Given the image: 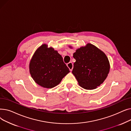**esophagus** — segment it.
<instances>
[{
	"mask_svg": "<svg viewBox=\"0 0 131 131\" xmlns=\"http://www.w3.org/2000/svg\"><path fill=\"white\" fill-rule=\"evenodd\" d=\"M67 66L68 67V68H69V69H70V70L71 71H72V70H73V63H72V62H70V63H68L67 64Z\"/></svg>",
	"mask_w": 131,
	"mask_h": 131,
	"instance_id": "esophagus-1",
	"label": "esophagus"
}]
</instances>
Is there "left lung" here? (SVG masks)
I'll return each mask as SVG.
<instances>
[{"instance_id": "1", "label": "left lung", "mask_w": 131, "mask_h": 131, "mask_svg": "<svg viewBox=\"0 0 131 131\" xmlns=\"http://www.w3.org/2000/svg\"><path fill=\"white\" fill-rule=\"evenodd\" d=\"M73 57L76 61L72 73L82 88L86 90L96 89L107 78L109 62L105 53L97 47L88 43L78 49Z\"/></svg>"}]
</instances>
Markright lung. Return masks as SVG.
Masks as SVG:
<instances>
[{
  "instance_id": "right-lung-1",
  "label": "right lung",
  "mask_w": 131,
  "mask_h": 131,
  "mask_svg": "<svg viewBox=\"0 0 131 131\" xmlns=\"http://www.w3.org/2000/svg\"><path fill=\"white\" fill-rule=\"evenodd\" d=\"M29 69L34 81L46 88L56 86L70 72L58 51L51 47L48 48L46 44L41 46L34 52Z\"/></svg>"
}]
</instances>
